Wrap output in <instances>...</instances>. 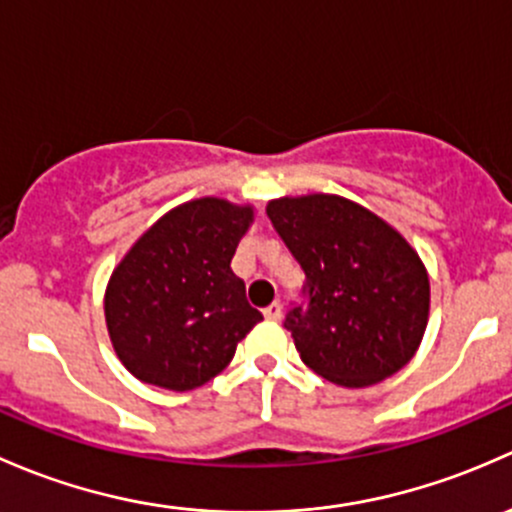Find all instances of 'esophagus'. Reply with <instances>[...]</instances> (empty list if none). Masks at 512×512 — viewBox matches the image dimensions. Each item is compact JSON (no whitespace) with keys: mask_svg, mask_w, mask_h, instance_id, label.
<instances>
[{"mask_svg":"<svg viewBox=\"0 0 512 512\" xmlns=\"http://www.w3.org/2000/svg\"><path fill=\"white\" fill-rule=\"evenodd\" d=\"M263 315H266V320H281L283 305L281 303H271L268 308H263Z\"/></svg>","mask_w":512,"mask_h":512,"instance_id":"1","label":"esophagus"}]
</instances>
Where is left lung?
<instances>
[{"label":"left lung","mask_w":512,"mask_h":512,"mask_svg":"<svg viewBox=\"0 0 512 512\" xmlns=\"http://www.w3.org/2000/svg\"><path fill=\"white\" fill-rule=\"evenodd\" d=\"M305 273L286 313L300 360L340 387H370L414 357L429 318V276L397 231L335 194L268 204Z\"/></svg>","instance_id":"8db88e82"}]
</instances>
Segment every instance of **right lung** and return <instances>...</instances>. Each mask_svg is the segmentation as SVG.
I'll use <instances>...</instances> for the list:
<instances>
[{
  "label": "right lung",
  "instance_id": "obj_1",
  "mask_svg": "<svg viewBox=\"0 0 512 512\" xmlns=\"http://www.w3.org/2000/svg\"><path fill=\"white\" fill-rule=\"evenodd\" d=\"M251 217V207L194 199L147 229L120 261L105 291V323L128 372L187 392L229 365L263 320L231 271Z\"/></svg>",
  "mask_w": 512,
  "mask_h": 512
}]
</instances>
